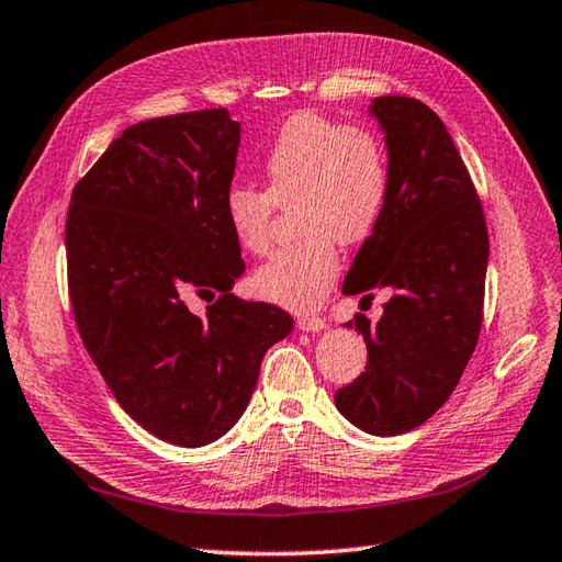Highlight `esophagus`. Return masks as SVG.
<instances>
[{
	"instance_id": "esophagus-1",
	"label": "esophagus",
	"mask_w": 562,
	"mask_h": 562,
	"mask_svg": "<svg viewBox=\"0 0 562 562\" xmlns=\"http://www.w3.org/2000/svg\"><path fill=\"white\" fill-rule=\"evenodd\" d=\"M297 327H301L303 331H319L325 329L327 323L323 317H315V315H301L297 317Z\"/></svg>"
}]
</instances>
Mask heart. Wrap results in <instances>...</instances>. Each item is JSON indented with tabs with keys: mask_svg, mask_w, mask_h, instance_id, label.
I'll return each mask as SVG.
<instances>
[{
	"mask_svg": "<svg viewBox=\"0 0 562 562\" xmlns=\"http://www.w3.org/2000/svg\"><path fill=\"white\" fill-rule=\"evenodd\" d=\"M261 175L267 191L245 184L225 191V223L239 247L261 257L271 247L273 209L297 201L295 223L305 239L261 265L251 289L269 303L313 311L339 277L337 243H363L385 211V147L369 128L297 113L261 159Z\"/></svg>",
	"mask_w": 562,
	"mask_h": 562,
	"instance_id": "obj_1",
	"label": "heart"
}]
</instances>
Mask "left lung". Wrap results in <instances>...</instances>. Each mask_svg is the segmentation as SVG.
<instances>
[{
	"instance_id": "obj_1",
	"label": "left lung",
	"mask_w": 562,
	"mask_h": 562,
	"mask_svg": "<svg viewBox=\"0 0 562 562\" xmlns=\"http://www.w3.org/2000/svg\"><path fill=\"white\" fill-rule=\"evenodd\" d=\"M369 113L385 135L391 193L341 293L391 297L378 323L361 313L347 323L363 335L369 363L335 405L361 431L397 437L449 400L473 357L490 243L471 175L437 113L409 97H375Z\"/></svg>"
}]
</instances>
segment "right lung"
Instances as JSON below:
<instances>
[{
	"label": "right lung",
	"mask_w": 562,
	"mask_h": 562,
	"mask_svg": "<svg viewBox=\"0 0 562 562\" xmlns=\"http://www.w3.org/2000/svg\"><path fill=\"white\" fill-rule=\"evenodd\" d=\"M239 123L227 109L125 128L72 191L67 281L75 323L113 397L157 439L184 449L231 431L269 347L293 317L239 301L245 273L225 223ZM218 293L205 316L191 294Z\"/></svg>",
	"instance_id": "right-lung-1"
}]
</instances>
